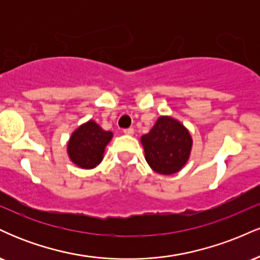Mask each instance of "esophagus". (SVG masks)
I'll use <instances>...</instances> for the list:
<instances>
[{"label":"esophagus","mask_w":260,"mask_h":260,"mask_svg":"<svg viewBox=\"0 0 260 260\" xmlns=\"http://www.w3.org/2000/svg\"><path fill=\"white\" fill-rule=\"evenodd\" d=\"M123 133L127 134V136H132L134 133V129L133 128H126V129H123Z\"/></svg>","instance_id":"obj_1"}]
</instances>
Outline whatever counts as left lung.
I'll use <instances>...</instances> for the list:
<instances>
[{
	"label": "left lung",
	"instance_id": "left-lung-1",
	"mask_svg": "<svg viewBox=\"0 0 260 260\" xmlns=\"http://www.w3.org/2000/svg\"><path fill=\"white\" fill-rule=\"evenodd\" d=\"M145 160L155 172L174 175L186 165L192 149L188 129L175 118L161 116L148 134L142 137Z\"/></svg>",
	"mask_w": 260,
	"mask_h": 260
}]
</instances>
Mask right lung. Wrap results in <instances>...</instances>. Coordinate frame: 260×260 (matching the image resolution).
<instances>
[{"label": "right lung", "mask_w": 260, "mask_h": 260, "mask_svg": "<svg viewBox=\"0 0 260 260\" xmlns=\"http://www.w3.org/2000/svg\"><path fill=\"white\" fill-rule=\"evenodd\" d=\"M111 138L112 132L89 121L73 132L68 142V155L79 168L94 169L103 160L105 147Z\"/></svg>", "instance_id": "1"}]
</instances>
